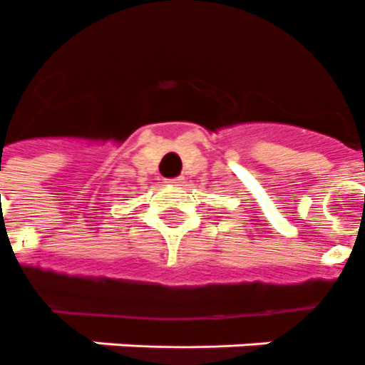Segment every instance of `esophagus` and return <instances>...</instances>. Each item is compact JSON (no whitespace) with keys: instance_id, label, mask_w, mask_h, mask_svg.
Returning a JSON list of instances; mask_svg holds the SVG:
<instances>
[{"instance_id":"34e87169","label":"esophagus","mask_w":365,"mask_h":365,"mask_svg":"<svg viewBox=\"0 0 365 365\" xmlns=\"http://www.w3.org/2000/svg\"><path fill=\"white\" fill-rule=\"evenodd\" d=\"M182 180H185L182 177H175V179H168L165 182H169V185H180Z\"/></svg>"}]
</instances>
